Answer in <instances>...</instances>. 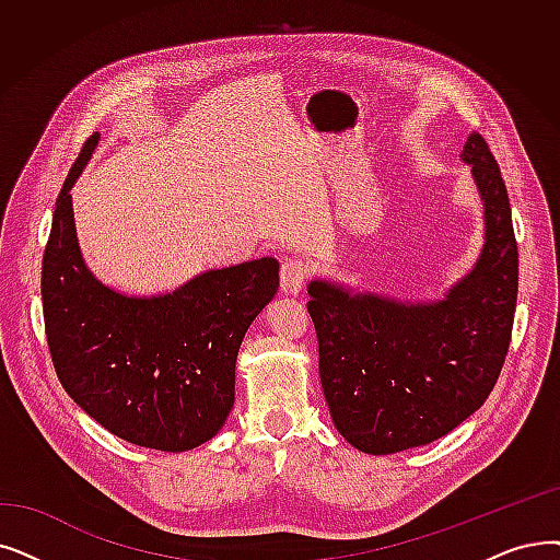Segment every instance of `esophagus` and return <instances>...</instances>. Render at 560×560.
<instances>
[{
    "label": "esophagus",
    "instance_id": "34e87169",
    "mask_svg": "<svg viewBox=\"0 0 560 560\" xmlns=\"http://www.w3.org/2000/svg\"><path fill=\"white\" fill-rule=\"evenodd\" d=\"M311 275V267L302 258H285L281 265V290L288 295H298Z\"/></svg>",
    "mask_w": 560,
    "mask_h": 560
}]
</instances>
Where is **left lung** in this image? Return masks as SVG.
Segmentation results:
<instances>
[{"mask_svg": "<svg viewBox=\"0 0 560 560\" xmlns=\"http://www.w3.org/2000/svg\"><path fill=\"white\" fill-rule=\"evenodd\" d=\"M462 160L485 208L474 270L440 302H400L315 279L308 315L336 430L371 455L430 444L488 400L513 334L517 242L508 189L488 141L469 135Z\"/></svg>", "mask_w": 560, "mask_h": 560, "instance_id": "obj_1", "label": "left lung"}]
</instances>
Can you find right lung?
Returning <instances> with one entry per match:
<instances>
[{"instance_id": "add662e5", "label": "right lung", "mask_w": 560, "mask_h": 560, "mask_svg": "<svg viewBox=\"0 0 560 560\" xmlns=\"http://www.w3.org/2000/svg\"><path fill=\"white\" fill-rule=\"evenodd\" d=\"M98 135L72 164L43 254L47 346L66 394L130 444L180 453L212 440L235 400V359L279 288L277 258L208 270L174 293L128 298L86 267L70 187Z\"/></svg>"}]
</instances>
